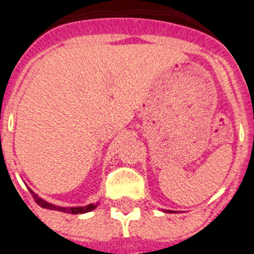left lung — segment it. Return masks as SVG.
<instances>
[{
  "label": "left lung",
  "mask_w": 254,
  "mask_h": 254,
  "mask_svg": "<svg viewBox=\"0 0 254 254\" xmlns=\"http://www.w3.org/2000/svg\"><path fill=\"white\" fill-rule=\"evenodd\" d=\"M165 212H170V213H173V212H171V211H165Z\"/></svg>",
  "instance_id": "8db88e82"
}]
</instances>
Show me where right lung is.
<instances>
[{
    "mask_svg": "<svg viewBox=\"0 0 254 254\" xmlns=\"http://www.w3.org/2000/svg\"><path fill=\"white\" fill-rule=\"evenodd\" d=\"M30 192L33 193V197L34 200L37 201V204H39L41 207L43 208H47V209H55V211H61V212H65V213H73V215H77V213H85V212H89L92 209H95L97 207V204H88L85 207H59V205H54L51 203H47L43 199L38 196L37 193H34L31 190H30Z\"/></svg>",
    "mask_w": 254,
    "mask_h": 254,
    "instance_id": "obj_1",
    "label": "right lung"
}]
</instances>
